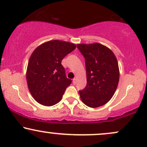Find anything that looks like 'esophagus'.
Returning <instances> with one entry per match:
<instances>
[{
	"label": "esophagus",
	"mask_w": 147,
	"mask_h": 147,
	"mask_svg": "<svg viewBox=\"0 0 147 147\" xmlns=\"http://www.w3.org/2000/svg\"><path fill=\"white\" fill-rule=\"evenodd\" d=\"M73 83L74 84L76 83V78H74L73 79Z\"/></svg>",
	"instance_id": "34e87169"
}]
</instances>
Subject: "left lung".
<instances>
[{"mask_svg":"<svg viewBox=\"0 0 147 147\" xmlns=\"http://www.w3.org/2000/svg\"><path fill=\"white\" fill-rule=\"evenodd\" d=\"M77 47L84 57L87 71V86L79 91L81 100L89 107H99L111 100L118 87V60L109 48L100 43Z\"/></svg>","mask_w":147,"mask_h":147,"instance_id":"8db88e82","label":"left lung"}]
</instances>
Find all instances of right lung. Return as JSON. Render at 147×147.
<instances>
[{
  "mask_svg": "<svg viewBox=\"0 0 147 147\" xmlns=\"http://www.w3.org/2000/svg\"><path fill=\"white\" fill-rule=\"evenodd\" d=\"M76 48L74 43L49 40L35 49L29 58L26 78L34 100L45 106H53L63 98L71 80L61 65L64 57Z\"/></svg>",
  "mask_w": 147,
  "mask_h": 147,
  "instance_id": "right-lung-1",
  "label": "right lung"
}]
</instances>
